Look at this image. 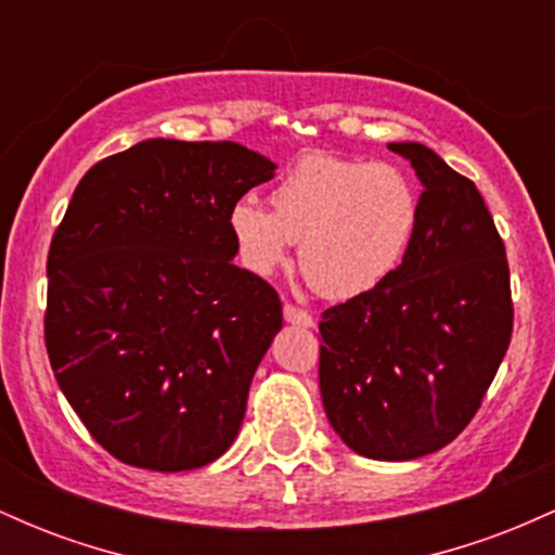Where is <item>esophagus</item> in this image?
Returning <instances> with one entry per match:
<instances>
[{
  "label": "esophagus",
  "mask_w": 555,
  "mask_h": 555,
  "mask_svg": "<svg viewBox=\"0 0 555 555\" xmlns=\"http://www.w3.org/2000/svg\"><path fill=\"white\" fill-rule=\"evenodd\" d=\"M284 321L295 323V326H305V328L313 326V315H310L308 310L297 308V305H292V302H284Z\"/></svg>",
  "instance_id": "esophagus-1"
}]
</instances>
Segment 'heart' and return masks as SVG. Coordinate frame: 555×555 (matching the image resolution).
I'll return each mask as SVG.
<instances>
[{
  "instance_id": "heart-1",
  "label": "heart",
  "mask_w": 555,
  "mask_h": 555,
  "mask_svg": "<svg viewBox=\"0 0 555 555\" xmlns=\"http://www.w3.org/2000/svg\"><path fill=\"white\" fill-rule=\"evenodd\" d=\"M266 211L253 195L232 203L229 234L240 263L269 276L299 242V269L331 299L384 284L410 250L420 195L410 177L384 162L308 154L273 184Z\"/></svg>"
}]
</instances>
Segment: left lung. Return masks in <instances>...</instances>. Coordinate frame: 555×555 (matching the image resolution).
I'll return each instance as SVG.
<instances>
[{"mask_svg": "<svg viewBox=\"0 0 555 555\" xmlns=\"http://www.w3.org/2000/svg\"><path fill=\"white\" fill-rule=\"evenodd\" d=\"M423 182L420 224L384 284L321 318L331 428L367 460L406 462L454 441L512 341L506 247L475 182L423 143H388Z\"/></svg>", "mask_w": 555, "mask_h": 555, "instance_id": "1", "label": "left lung"}]
</instances>
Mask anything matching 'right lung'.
Instances as JSON below:
<instances>
[{"label":"right lung","instance_id":"1","mask_svg":"<svg viewBox=\"0 0 555 555\" xmlns=\"http://www.w3.org/2000/svg\"><path fill=\"white\" fill-rule=\"evenodd\" d=\"M276 164L232 140L154 138L86 171L49 247L43 336L62 393L114 460L206 467L232 446L282 328L232 263V203Z\"/></svg>","mask_w":555,"mask_h":555}]
</instances>
